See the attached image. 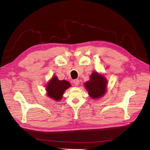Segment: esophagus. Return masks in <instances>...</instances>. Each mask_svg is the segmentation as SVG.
<instances>
[{"label":"esophagus","mask_w":150,"mask_h":150,"mask_svg":"<svg viewBox=\"0 0 150 150\" xmlns=\"http://www.w3.org/2000/svg\"><path fill=\"white\" fill-rule=\"evenodd\" d=\"M79 83H80V82H79V79H75V80L73 81V84H75V86H79Z\"/></svg>","instance_id":"obj_1"}]
</instances>
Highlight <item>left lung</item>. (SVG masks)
<instances>
[{
    "instance_id": "left-lung-1",
    "label": "left lung",
    "mask_w": 150,
    "mask_h": 150,
    "mask_svg": "<svg viewBox=\"0 0 150 150\" xmlns=\"http://www.w3.org/2000/svg\"><path fill=\"white\" fill-rule=\"evenodd\" d=\"M107 84L108 81L103 75L94 71L90 75V80L85 82L84 85L89 95L93 99H97L106 93Z\"/></svg>"
}]
</instances>
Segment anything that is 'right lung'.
<instances>
[{"mask_svg":"<svg viewBox=\"0 0 150 150\" xmlns=\"http://www.w3.org/2000/svg\"><path fill=\"white\" fill-rule=\"evenodd\" d=\"M70 86L71 84L69 82L65 80L59 81L56 76H53L46 85L47 95L56 101L60 100L66 90Z\"/></svg>","mask_w":150,"mask_h":150,"instance_id":"add662e5","label":"right lung"}]
</instances>
